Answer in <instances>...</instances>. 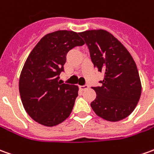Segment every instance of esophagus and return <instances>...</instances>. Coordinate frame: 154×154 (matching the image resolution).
<instances>
[{
    "label": "esophagus",
    "mask_w": 154,
    "mask_h": 154,
    "mask_svg": "<svg viewBox=\"0 0 154 154\" xmlns=\"http://www.w3.org/2000/svg\"><path fill=\"white\" fill-rule=\"evenodd\" d=\"M88 88H89V87H88V85H83V86H80V89L82 90V91H85V90H87Z\"/></svg>",
    "instance_id": "1"
}]
</instances>
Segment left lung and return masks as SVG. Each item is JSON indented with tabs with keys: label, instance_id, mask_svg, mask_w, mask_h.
Segmentation results:
<instances>
[{
	"label": "left lung",
	"instance_id": "8db88e82",
	"mask_svg": "<svg viewBox=\"0 0 154 154\" xmlns=\"http://www.w3.org/2000/svg\"><path fill=\"white\" fill-rule=\"evenodd\" d=\"M88 45L95 67L104 72L91 107L100 118L118 122L135 109L142 92L136 63L126 47L110 32L89 30L79 33Z\"/></svg>",
	"mask_w": 154,
	"mask_h": 154
}]
</instances>
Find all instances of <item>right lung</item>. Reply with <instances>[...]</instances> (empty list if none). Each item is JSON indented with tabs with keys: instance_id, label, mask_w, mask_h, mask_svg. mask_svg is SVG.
Listing matches in <instances>:
<instances>
[{
	"instance_id": "add662e5",
	"label": "right lung",
	"mask_w": 154,
	"mask_h": 154,
	"mask_svg": "<svg viewBox=\"0 0 154 154\" xmlns=\"http://www.w3.org/2000/svg\"><path fill=\"white\" fill-rule=\"evenodd\" d=\"M84 41L72 31H57L40 40L25 62L19 92L26 112L40 124L58 125L68 118L78 96L76 85L60 83L67 52Z\"/></svg>"
}]
</instances>
